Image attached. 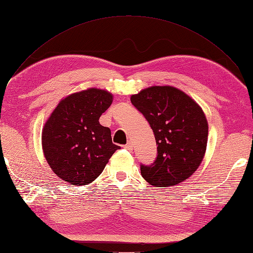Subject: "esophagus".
<instances>
[{"mask_svg": "<svg viewBox=\"0 0 253 253\" xmlns=\"http://www.w3.org/2000/svg\"><path fill=\"white\" fill-rule=\"evenodd\" d=\"M132 147H133V145H132L131 142H128L126 145H124V148H126L127 151H130V152L132 151Z\"/></svg>", "mask_w": 253, "mask_h": 253, "instance_id": "esophagus-1", "label": "esophagus"}]
</instances>
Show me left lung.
<instances>
[{"label": "left lung", "instance_id": "obj_1", "mask_svg": "<svg viewBox=\"0 0 253 253\" xmlns=\"http://www.w3.org/2000/svg\"><path fill=\"white\" fill-rule=\"evenodd\" d=\"M132 105L150 123L158 155L141 175L155 187H171L197 171L204 158L209 123L196 100L170 85H155L131 95Z\"/></svg>", "mask_w": 253, "mask_h": 253}]
</instances>
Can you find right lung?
I'll return each instance as SVG.
<instances>
[{"label":"right lung","instance_id":"1","mask_svg":"<svg viewBox=\"0 0 253 253\" xmlns=\"http://www.w3.org/2000/svg\"><path fill=\"white\" fill-rule=\"evenodd\" d=\"M113 95L90 87L63 98L46 121L42 146L56 176L75 186L88 185L98 177L120 146L99 118L111 106Z\"/></svg>","mask_w":253,"mask_h":253}]
</instances>
